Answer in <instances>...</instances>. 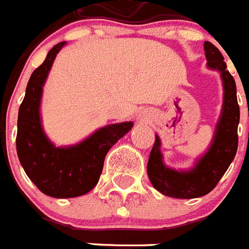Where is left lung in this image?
<instances>
[{
  "label": "left lung",
  "mask_w": 249,
  "mask_h": 249,
  "mask_svg": "<svg viewBox=\"0 0 249 249\" xmlns=\"http://www.w3.org/2000/svg\"><path fill=\"white\" fill-rule=\"evenodd\" d=\"M207 67L220 73L223 83V106L213 132L210 148L187 170H176L166 166L161 153V140L156 134V142L148 161V176L153 187L161 194L193 199L209 194L218 185L223 174L235 158L237 150V125L240 109L237 104L236 84L228 72L222 53L211 42H204Z\"/></svg>",
  "instance_id": "left-lung-1"
}]
</instances>
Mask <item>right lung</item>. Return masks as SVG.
<instances>
[{"mask_svg":"<svg viewBox=\"0 0 249 249\" xmlns=\"http://www.w3.org/2000/svg\"><path fill=\"white\" fill-rule=\"evenodd\" d=\"M64 45H55L31 73L18 112L16 141L19 162L31 182L43 194L60 199L89 193L99 182L107 153L133 126L132 121L106 125L70 146H56L50 141L42 126L40 101L50 70Z\"/></svg>","mask_w":249,"mask_h":249,"instance_id":"right-lung-1","label":"right lung"}]
</instances>
